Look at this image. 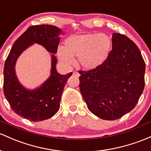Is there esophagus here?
<instances>
[{
    "instance_id": "esophagus-1",
    "label": "esophagus",
    "mask_w": 151,
    "mask_h": 151,
    "mask_svg": "<svg viewBox=\"0 0 151 151\" xmlns=\"http://www.w3.org/2000/svg\"><path fill=\"white\" fill-rule=\"evenodd\" d=\"M73 75L76 76V77H79V72H77V71H74V72H73Z\"/></svg>"
}]
</instances>
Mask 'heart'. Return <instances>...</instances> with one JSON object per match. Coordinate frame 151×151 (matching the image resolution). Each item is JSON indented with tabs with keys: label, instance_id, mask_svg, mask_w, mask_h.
Segmentation results:
<instances>
[{
	"label": "heart",
	"instance_id": "1",
	"mask_svg": "<svg viewBox=\"0 0 151 151\" xmlns=\"http://www.w3.org/2000/svg\"><path fill=\"white\" fill-rule=\"evenodd\" d=\"M112 42L107 34L85 33L68 38L63 48H59L57 55L65 64L74 62L78 57L79 64L87 70L95 69L105 62L110 55Z\"/></svg>",
	"mask_w": 151,
	"mask_h": 151
}]
</instances>
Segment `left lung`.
<instances>
[{
  "label": "left lung",
  "instance_id": "8db88e82",
  "mask_svg": "<svg viewBox=\"0 0 151 151\" xmlns=\"http://www.w3.org/2000/svg\"><path fill=\"white\" fill-rule=\"evenodd\" d=\"M112 48L103 64L79 71V88L89 110L101 119L114 120L130 112L145 87V64L136 44L114 33Z\"/></svg>",
  "mask_w": 151,
  "mask_h": 151
}]
</instances>
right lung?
I'll return each instance as SVG.
<instances>
[{
  "mask_svg": "<svg viewBox=\"0 0 151 151\" xmlns=\"http://www.w3.org/2000/svg\"><path fill=\"white\" fill-rule=\"evenodd\" d=\"M62 30L51 25L30 26L13 45L5 62L3 92L11 109L30 121L47 120L55 115L60 107L63 89L72 72L62 75L57 72V57L51 54V75L37 89H26L19 82L15 66L24 50L34 43L42 45L49 52L56 54Z\"/></svg>",
  "mask_w": 151,
  "mask_h": 151,
  "instance_id": "obj_1",
  "label": "right lung"
}]
</instances>
